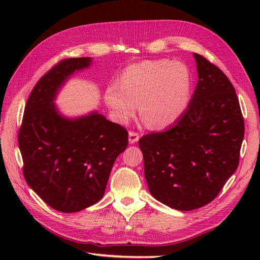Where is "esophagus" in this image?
<instances>
[{"instance_id": "1", "label": "esophagus", "mask_w": 260, "mask_h": 260, "mask_svg": "<svg viewBox=\"0 0 260 260\" xmlns=\"http://www.w3.org/2000/svg\"><path fill=\"white\" fill-rule=\"evenodd\" d=\"M139 140H140V134L137 133V132L131 131L128 133V141L131 144H134V143H136Z\"/></svg>"}]
</instances>
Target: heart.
<instances>
[{
	"instance_id": "1",
	"label": "heart",
	"mask_w": 260,
	"mask_h": 260,
	"mask_svg": "<svg viewBox=\"0 0 260 260\" xmlns=\"http://www.w3.org/2000/svg\"><path fill=\"white\" fill-rule=\"evenodd\" d=\"M191 76L186 66L168 59L145 60L127 67L120 85L112 84L105 102L119 120L141 117L151 128H164L183 114L190 99Z\"/></svg>"
}]
</instances>
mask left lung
Here are the masks:
<instances>
[{"label": "left lung", "instance_id": "1", "mask_svg": "<svg viewBox=\"0 0 260 260\" xmlns=\"http://www.w3.org/2000/svg\"><path fill=\"white\" fill-rule=\"evenodd\" d=\"M198 84L184 114L170 129L141 137L151 194L172 209L206 206L238 168L245 123L228 77L193 53Z\"/></svg>", "mask_w": 260, "mask_h": 260}]
</instances>
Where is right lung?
<instances>
[{
	"mask_svg": "<svg viewBox=\"0 0 260 260\" xmlns=\"http://www.w3.org/2000/svg\"><path fill=\"white\" fill-rule=\"evenodd\" d=\"M90 61L88 57L63 59L39 79L18 136L26 183L48 206L67 213L101 200L115 159L128 144L126 128L103 115L67 119L54 107L59 88Z\"/></svg>",
	"mask_w": 260,
	"mask_h": 260,
	"instance_id": "right-lung-1",
	"label": "right lung"
}]
</instances>
